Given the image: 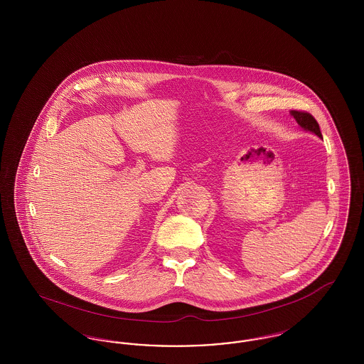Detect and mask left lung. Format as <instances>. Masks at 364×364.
<instances>
[{"instance_id": "8db88e82", "label": "left lung", "mask_w": 364, "mask_h": 364, "mask_svg": "<svg viewBox=\"0 0 364 364\" xmlns=\"http://www.w3.org/2000/svg\"><path fill=\"white\" fill-rule=\"evenodd\" d=\"M291 116L294 117L296 122L300 125V128H303L307 132H311L314 135H316L318 138L322 139V134L319 129V124L312 117L310 113L306 112H297V110H291Z\"/></svg>"}]
</instances>
